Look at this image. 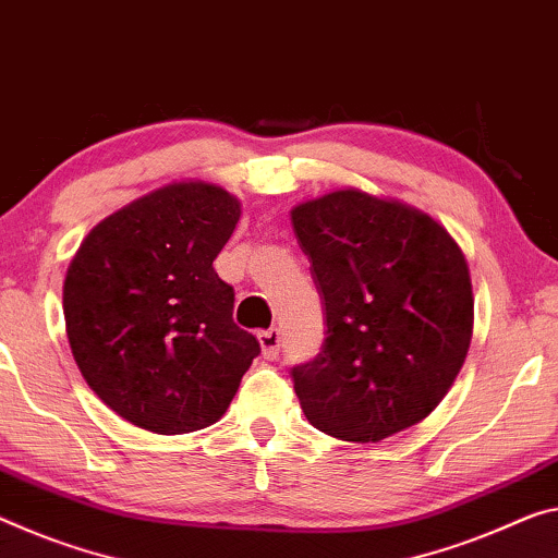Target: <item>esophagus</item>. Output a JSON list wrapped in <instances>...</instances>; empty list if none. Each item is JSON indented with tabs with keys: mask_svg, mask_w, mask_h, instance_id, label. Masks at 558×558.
<instances>
[{
	"mask_svg": "<svg viewBox=\"0 0 558 558\" xmlns=\"http://www.w3.org/2000/svg\"><path fill=\"white\" fill-rule=\"evenodd\" d=\"M258 340H260L265 360H276L280 355V330L278 327H268V330L258 332Z\"/></svg>",
	"mask_w": 558,
	"mask_h": 558,
	"instance_id": "34e87169",
	"label": "esophagus"
}]
</instances>
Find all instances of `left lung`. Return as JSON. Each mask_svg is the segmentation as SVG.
<instances>
[{
  "label": "left lung",
  "mask_w": 558,
  "mask_h": 558,
  "mask_svg": "<svg viewBox=\"0 0 558 558\" xmlns=\"http://www.w3.org/2000/svg\"><path fill=\"white\" fill-rule=\"evenodd\" d=\"M290 220L327 325L320 352L290 369L305 417L348 441L422 422L470 350L462 251L437 220L355 189L300 203Z\"/></svg>",
  "instance_id": "left-lung-1"
}]
</instances>
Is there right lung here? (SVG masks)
<instances>
[{
    "instance_id": "1",
    "label": "right lung",
    "mask_w": 558,
    "mask_h": 558,
    "mask_svg": "<svg viewBox=\"0 0 558 558\" xmlns=\"http://www.w3.org/2000/svg\"><path fill=\"white\" fill-rule=\"evenodd\" d=\"M241 203L214 183H171L104 218L64 280L69 344L88 387L156 435L218 422L260 355L233 323L214 260Z\"/></svg>"
}]
</instances>
